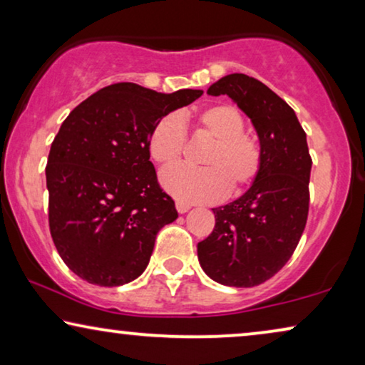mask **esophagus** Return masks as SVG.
<instances>
[{"mask_svg": "<svg viewBox=\"0 0 365 365\" xmlns=\"http://www.w3.org/2000/svg\"><path fill=\"white\" fill-rule=\"evenodd\" d=\"M176 209H178V212H181V214H184V212H187L189 209H191V206H189L187 202H184V201H176Z\"/></svg>", "mask_w": 365, "mask_h": 365, "instance_id": "esophagus-1", "label": "esophagus"}]
</instances>
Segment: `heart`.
Instances as JSON below:
<instances>
[{"mask_svg": "<svg viewBox=\"0 0 365 365\" xmlns=\"http://www.w3.org/2000/svg\"><path fill=\"white\" fill-rule=\"evenodd\" d=\"M196 128L214 141L202 156L207 168L174 164L161 173L166 191L184 202H211L226 197L234 187L244 189L256 181L262 169L261 141L244 131L241 113L231 104H214L194 118ZM186 131L181 119L168 114L154 124L148 138V151L154 163L168 166L182 156Z\"/></svg>", "mask_w": 365, "mask_h": 365, "instance_id": "obj_1", "label": "heart"}]
</instances>
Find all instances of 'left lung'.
<instances>
[{
	"mask_svg": "<svg viewBox=\"0 0 365 365\" xmlns=\"http://www.w3.org/2000/svg\"><path fill=\"white\" fill-rule=\"evenodd\" d=\"M207 94H227L251 118L264 163L244 196L212 209L216 224L197 244V257L216 282L252 287L281 271L296 251L307 222L312 158L294 109L259 79L227 74Z\"/></svg>",
	"mask_w": 365,
	"mask_h": 365,
	"instance_id": "8db88e82",
	"label": "left lung"
}]
</instances>
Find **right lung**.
<instances>
[{
	"label": "right lung",
	"instance_id": "obj_1",
	"mask_svg": "<svg viewBox=\"0 0 365 365\" xmlns=\"http://www.w3.org/2000/svg\"><path fill=\"white\" fill-rule=\"evenodd\" d=\"M201 94L116 83L64 119L46 164L48 217L54 246L76 276L116 287L144 272L159 229L178 217L149 161V133Z\"/></svg>",
	"mask_w": 365,
	"mask_h": 365
}]
</instances>
